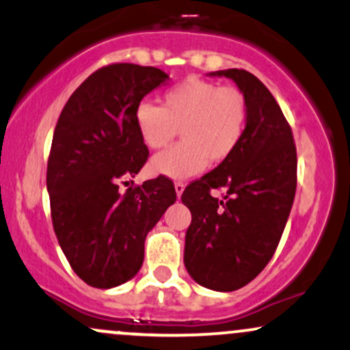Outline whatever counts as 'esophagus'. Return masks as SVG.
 <instances>
[{"label": "esophagus", "mask_w": 350, "mask_h": 350, "mask_svg": "<svg viewBox=\"0 0 350 350\" xmlns=\"http://www.w3.org/2000/svg\"><path fill=\"white\" fill-rule=\"evenodd\" d=\"M174 189H176V196H178V199H180V196H183L184 189H186V186H184V183H176L174 184Z\"/></svg>", "instance_id": "esophagus-1"}]
</instances>
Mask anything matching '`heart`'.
<instances>
[{
  "label": "heart",
  "instance_id": "obj_1",
  "mask_svg": "<svg viewBox=\"0 0 350 350\" xmlns=\"http://www.w3.org/2000/svg\"><path fill=\"white\" fill-rule=\"evenodd\" d=\"M135 126L150 150H159L180 128L183 143L159 152L150 161V172L170 179H187L212 163L234 154L245 135L248 108L243 94L234 87L189 77L163 95V107L139 102Z\"/></svg>",
  "mask_w": 350,
  "mask_h": 350
}]
</instances>
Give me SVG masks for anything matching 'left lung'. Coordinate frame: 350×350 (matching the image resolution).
Listing matches in <instances>:
<instances>
[{"label": "left lung", "mask_w": 350, "mask_h": 350, "mask_svg": "<svg viewBox=\"0 0 350 350\" xmlns=\"http://www.w3.org/2000/svg\"><path fill=\"white\" fill-rule=\"evenodd\" d=\"M242 92L248 108L245 135L234 154L184 191L192 220L184 265L191 278L214 291H235L258 276L278 247L296 192V146L291 128L267 87L242 69L211 72ZM224 187V201L211 188Z\"/></svg>", "instance_id": "left-lung-1"}]
</instances>
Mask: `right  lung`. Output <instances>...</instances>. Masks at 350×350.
Wrapping results in <instances>:
<instances>
[{
	"label": "right lung",
	"mask_w": 350,
	"mask_h": 350,
	"mask_svg": "<svg viewBox=\"0 0 350 350\" xmlns=\"http://www.w3.org/2000/svg\"><path fill=\"white\" fill-rule=\"evenodd\" d=\"M170 75L156 67L113 64L88 77L67 100L52 136L47 192L54 232L80 280L100 290L139 271L144 240L176 202L170 179L120 192L148 159L135 108Z\"/></svg>",
	"instance_id": "1"
}]
</instances>
